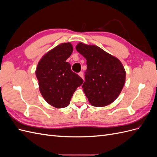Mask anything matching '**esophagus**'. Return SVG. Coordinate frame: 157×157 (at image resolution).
<instances>
[{"mask_svg": "<svg viewBox=\"0 0 157 157\" xmlns=\"http://www.w3.org/2000/svg\"><path fill=\"white\" fill-rule=\"evenodd\" d=\"M78 75H79L80 77H81L82 78H84V74H83L82 72H80V73H78Z\"/></svg>", "mask_w": 157, "mask_h": 157, "instance_id": "34e87169", "label": "esophagus"}]
</instances>
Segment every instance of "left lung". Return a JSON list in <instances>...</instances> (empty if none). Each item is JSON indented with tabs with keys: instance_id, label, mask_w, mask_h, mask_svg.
I'll return each mask as SVG.
<instances>
[{
	"instance_id": "obj_1",
	"label": "left lung",
	"mask_w": 157,
	"mask_h": 157,
	"mask_svg": "<svg viewBox=\"0 0 157 157\" xmlns=\"http://www.w3.org/2000/svg\"><path fill=\"white\" fill-rule=\"evenodd\" d=\"M76 49L86 59L87 69L82 88L94 107L113 103L124 86L126 72L121 61L99 47L78 43Z\"/></svg>"
}]
</instances>
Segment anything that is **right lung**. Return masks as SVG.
<instances>
[{"instance_id": "right-lung-1", "label": "right lung", "mask_w": 157, "mask_h": 157, "mask_svg": "<svg viewBox=\"0 0 157 157\" xmlns=\"http://www.w3.org/2000/svg\"><path fill=\"white\" fill-rule=\"evenodd\" d=\"M71 43H62L46 54L38 63L36 76L42 97L56 108L67 107L83 80L71 71L66 60L73 52Z\"/></svg>"}]
</instances>
